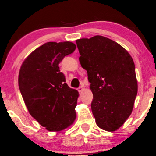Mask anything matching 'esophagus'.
Returning a JSON list of instances; mask_svg holds the SVG:
<instances>
[{
  "label": "esophagus",
  "mask_w": 156,
  "mask_h": 156,
  "mask_svg": "<svg viewBox=\"0 0 156 156\" xmlns=\"http://www.w3.org/2000/svg\"><path fill=\"white\" fill-rule=\"evenodd\" d=\"M84 87H83V86H81L80 87L78 88V91H79V92H83V91H84Z\"/></svg>",
  "instance_id": "obj_1"
}]
</instances>
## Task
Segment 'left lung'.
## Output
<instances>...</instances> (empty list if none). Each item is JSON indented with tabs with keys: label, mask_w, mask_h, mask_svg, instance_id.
Returning a JSON list of instances; mask_svg holds the SVG:
<instances>
[{
	"label": "left lung",
	"mask_w": 156,
	"mask_h": 156,
	"mask_svg": "<svg viewBox=\"0 0 156 156\" xmlns=\"http://www.w3.org/2000/svg\"><path fill=\"white\" fill-rule=\"evenodd\" d=\"M81 66L87 72L96 124L114 132L132 113L137 93L135 64L128 51L110 38L95 36L76 40Z\"/></svg>",
	"instance_id": "8db88e82"
}]
</instances>
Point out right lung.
I'll list each match as a JSON object with an SVG mask.
<instances>
[{"label":"right lung","mask_w":156,"mask_h":156,"mask_svg":"<svg viewBox=\"0 0 156 156\" xmlns=\"http://www.w3.org/2000/svg\"><path fill=\"white\" fill-rule=\"evenodd\" d=\"M75 48L70 41L47 42L32 51L20 68L19 86L26 108L48 131L65 130L76 120L79 92L65 83L58 66Z\"/></svg>","instance_id":"obj_1"}]
</instances>
